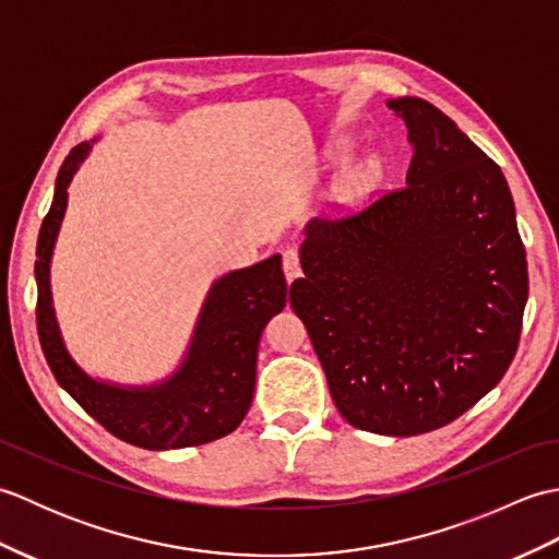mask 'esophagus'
Listing matches in <instances>:
<instances>
[{
  "label": "esophagus",
  "mask_w": 559,
  "mask_h": 559,
  "mask_svg": "<svg viewBox=\"0 0 559 559\" xmlns=\"http://www.w3.org/2000/svg\"><path fill=\"white\" fill-rule=\"evenodd\" d=\"M283 273H286V281L293 283L295 278L302 276V269H300V257L295 249H286L283 252Z\"/></svg>",
  "instance_id": "esophagus-1"
}]
</instances>
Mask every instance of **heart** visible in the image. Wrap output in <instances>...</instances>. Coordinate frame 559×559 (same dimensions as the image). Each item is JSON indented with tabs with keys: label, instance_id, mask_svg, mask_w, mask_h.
Instances as JSON below:
<instances>
[{
	"label": "heart",
	"instance_id": "obj_1",
	"mask_svg": "<svg viewBox=\"0 0 559 559\" xmlns=\"http://www.w3.org/2000/svg\"><path fill=\"white\" fill-rule=\"evenodd\" d=\"M379 173H382V165H379L374 156L355 160L348 168H343L338 180L334 182V189H331V197L338 204H355L377 185Z\"/></svg>",
	"mask_w": 559,
	"mask_h": 559
}]
</instances>
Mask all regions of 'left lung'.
Masks as SVG:
<instances>
[{"label": "left lung", "instance_id": "left-lung-1", "mask_svg": "<svg viewBox=\"0 0 559 559\" xmlns=\"http://www.w3.org/2000/svg\"><path fill=\"white\" fill-rule=\"evenodd\" d=\"M386 105L415 146L406 187L305 225L290 305L343 418L411 437L456 420L504 377L528 269L500 165L432 103Z\"/></svg>", "mask_w": 559, "mask_h": 559}]
</instances>
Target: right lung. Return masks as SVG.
Returning a JSON list of instances; mask_svg holds the SVG:
<instances>
[{
    "label": "right lung",
    "instance_id": "obj_1",
    "mask_svg": "<svg viewBox=\"0 0 559 559\" xmlns=\"http://www.w3.org/2000/svg\"><path fill=\"white\" fill-rule=\"evenodd\" d=\"M96 144L71 148L59 168L52 206L40 225L35 249L38 336L55 379L91 418L124 442L165 451L213 442L230 435L252 406L261 331L286 307L281 254L235 269L213 281L177 370L156 384H115L91 377L71 358L57 324L50 264L67 211V189Z\"/></svg>",
    "mask_w": 559,
    "mask_h": 559
}]
</instances>
